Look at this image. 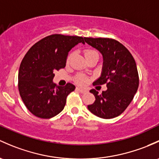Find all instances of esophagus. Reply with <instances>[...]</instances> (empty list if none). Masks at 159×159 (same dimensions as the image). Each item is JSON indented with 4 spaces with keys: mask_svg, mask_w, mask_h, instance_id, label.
<instances>
[{
    "mask_svg": "<svg viewBox=\"0 0 159 159\" xmlns=\"http://www.w3.org/2000/svg\"><path fill=\"white\" fill-rule=\"evenodd\" d=\"M77 89H78V91H79V92H81V93H88V90L84 89V88H77Z\"/></svg>",
    "mask_w": 159,
    "mask_h": 159,
    "instance_id": "esophagus-1",
    "label": "esophagus"
}]
</instances>
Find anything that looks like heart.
I'll use <instances>...</instances> for the list:
<instances>
[{
    "instance_id": "heart-1",
    "label": "heart",
    "mask_w": 159,
    "mask_h": 159,
    "mask_svg": "<svg viewBox=\"0 0 159 159\" xmlns=\"http://www.w3.org/2000/svg\"><path fill=\"white\" fill-rule=\"evenodd\" d=\"M97 53L98 52H97L95 50L86 49L84 51V56L85 57L88 58L89 57V56H93V55L97 54ZM72 56H73V53H70V54L68 55V57H67V62H69V61H71V58H72ZM76 81L80 84H84L85 83L87 82V78L85 76H84V75H78V76L76 78Z\"/></svg>"
}]
</instances>
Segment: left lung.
Returning <instances> with one entry per match:
<instances>
[{
    "mask_svg": "<svg viewBox=\"0 0 159 159\" xmlns=\"http://www.w3.org/2000/svg\"><path fill=\"white\" fill-rule=\"evenodd\" d=\"M88 45L101 53L103 58L101 77L93 83L107 84V90L98 93L95 89L90 92L95 101L88 108L103 119L120 116L133 101L139 88V74L134 58L120 42L109 38L84 37Z\"/></svg>",
    "mask_w": 159,
    "mask_h": 159,
    "instance_id": "1",
    "label": "left lung"
}]
</instances>
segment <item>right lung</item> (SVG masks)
<instances>
[{
	"label": "right lung",
	"instance_id": "right-lung-1",
	"mask_svg": "<svg viewBox=\"0 0 159 159\" xmlns=\"http://www.w3.org/2000/svg\"><path fill=\"white\" fill-rule=\"evenodd\" d=\"M84 38L52 34L35 43L21 61L18 88L25 106L34 116L49 119L64 109L67 96L75 87L68 83L56 86L52 81L55 71L66 67L68 52Z\"/></svg>",
	"mask_w": 159,
	"mask_h": 159
}]
</instances>
